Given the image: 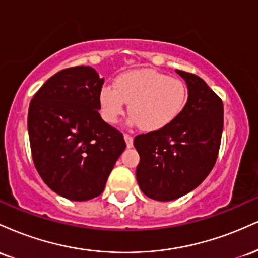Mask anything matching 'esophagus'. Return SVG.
I'll list each match as a JSON object with an SVG mask.
<instances>
[{
  "instance_id": "esophagus-1",
  "label": "esophagus",
  "mask_w": 258,
  "mask_h": 258,
  "mask_svg": "<svg viewBox=\"0 0 258 258\" xmlns=\"http://www.w3.org/2000/svg\"><path fill=\"white\" fill-rule=\"evenodd\" d=\"M123 138H125L127 148H132L133 147V137H132V136H130V135H127V133H125V135H123Z\"/></svg>"
}]
</instances>
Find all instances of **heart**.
Here are the masks:
<instances>
[{"label": "heart", "instance_id": "heart-1", "mask_svg": "<svg viewBox=\"0 0 258 258\" xmlns=\"http://www.w3.org/2000/svg\"><path fill=\"white\" fill-rule=\"evenodd\" d=\"M188 90L180 79L148 69L121 74L114 87L103 86L99 91V106L106 122L115 123L128 104L130 125H138L146 132L165 128L184 109Z\"/></svg>", "mask_w": 258, "mask_h": 258}]
</instances>
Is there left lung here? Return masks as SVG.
Masks as SVG:
<instances>
[{"label": "left lung", "instance_id": "left-lung-1", "mask_svg": "<svg viewBox=\"0 0 258 258\" xmlns=\"http://www.w3.org/2000/svg\"><path fill=\"white\" fill-rule=\"evenodd\" d=\"M188 87L180 115L165 128L139 135L136 178L141 190L158 201L190 193L209 176L217 159L223 131V103L194 74L176 70Z\"/></svg>", "mask_w": 258, "mask_h": 258}]
</instances>
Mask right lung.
Masks as SVG:
<instances>
[{
	"mask_svg": "<svg viewBox=\"0 0 258 258\" xmlns=\"http://www.w3.org/2000/svg\"><path fill=\"white\" fill-rule=\"evenodd\" d=\"M103 84L93 68H68L47 80L29 106L35 167L53 191L73 201L102 194L126 148L122 133L99 115Z\"/></svg>",
	"mask_w": 258,
	"mask_h": 258,
	"instance_id": "1",
	"label": "right lung"
}]
</instances>
